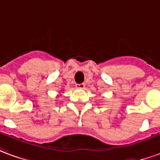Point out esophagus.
I'll return each mask as SVG.
<instances>
[{"label":"esophagus","instance_id":"34e87169","mask_svg":"<svg viewBox=\"0 0 160 160\" xmlns=\"http://www.w3.org/2000/svg\"><path fill=\"white\" fill-rule=\"evenodd\" d=\"M76 88L77 89H84L85 88V84L81 83V84H76Z\"/></svg>","mask_w":160,"mask_h":160}]
</instances>
